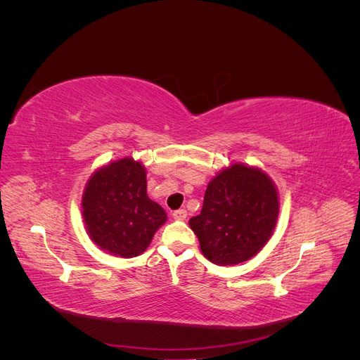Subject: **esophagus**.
Here are the masks:
<instances>
[{"label": "esophagus", "mask_w": 360, "mask_h": 360, "mask_svg": "<svg viewBox=\"0 0 360 360\" xmlns=\"http://www.w3.org/2000/svg\"><path fill=\"white\" fill-rule=\"evenodd\" d=\"M186 216H188V212L184 209L176 210L172 213V217H174V219H177V221H184V219H186Z\"/></svg>", "instance_id": "esophagus-1"}]
</instances>
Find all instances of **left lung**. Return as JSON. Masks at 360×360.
Returning <instances> with one entry per match:
<instances>
[{"label":"left lung","mask_w":360,"mask_h":360,"mask_svg":"<svg viewBox=\"0 0 360 360\" xmlns=\"http://www.w3.org/2000/svg\"><path fill=\"white\" fill-rule=\"evenodd\" d=\"M279 214L275 183L258 168L233 163L209 183L198 216L189 226L202 255L231 266L257 255L274 233Z\"/></svg>","instance_id":"left-lung-1"}]
</instances>
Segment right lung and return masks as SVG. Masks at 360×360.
Returning <instances> with one entry per match:
<instances>
[{
	"label": "right lung",
	"mask_w": 360,
	"mask_h": 360,
	"mask_svg": "<svg viewBox=\"0 0 360 360\" xmlns=\"http://www.w3.org/2000/svg\"><path fill=\"white\" fill-rule=\"evenodd\" d=\"M143 163L124 158L97 169L82 193V217L91 240L115 257L143 254L167 213L147 195Z\"/></svg>",
	"instance_id": "add662e5"
}]
</instances>
